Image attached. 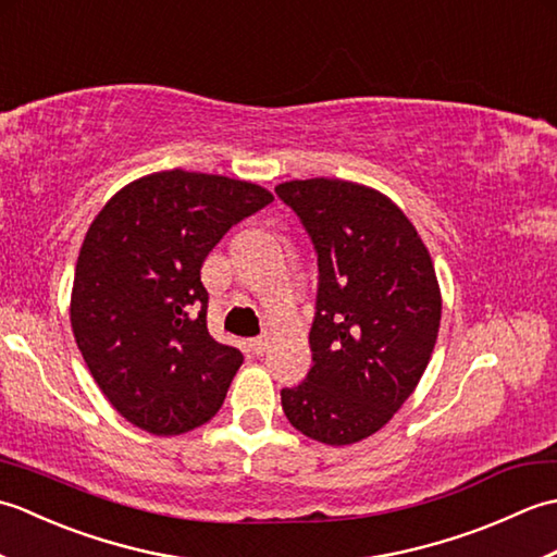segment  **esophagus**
Wrapping results in <instances>:
<instances>
[{
	"mask_svg": "<svg viewBox=\"0 0 557 557\" xmlns=\"http://www.w3.org/2000/svg\"><path fill=\"white\" fill-rule=\"evenodd\" d=\"M248 347H251L256 357H263V354L268 351V337H253L251 342H248Z\"/></svg>",
	"mask_w": 557,
	"mask_h": 557,
	"instance_id": "obj_1",
	"label": "esophagus"
}]
</instances>
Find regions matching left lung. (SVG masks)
Returning <instances> with one entry per match:
<instances>
[{"instance_id": "obj_1", "label": "left lung", "mask_w": 557, "mask_h": 557, "mask_svg": "<svg viewBox=\"0 0 557 557\" xmlns=\"http://www.w3.org/2000/svg\"><path fill=\"white\" fill-rule=\"evenodd\" d=\"M275 194L318 253L313 366L282 389V409L318 443H359L395 417L431 361L443 309L431 253L375 188L318 176Z\"/></svg>"}]
</instances>
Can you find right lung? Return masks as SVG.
<instances>
[{"label":"right lung","instance_id":"obj_1","mask_svg":"<svg viewBox=\"0 0 557 557\" xmlns=\"http://www.w3.org/2000/svg\"><path fill=\"white\" fill-rule=\"evenodd\" d=\"M272 203L263 186L220 174L156 172L124 186L83 239L71 327L110 405L152 435L215 417L244 354L208 333L206 256Z\"/></svg>","mask_w":557,"mask_h":557}]
</instances>
